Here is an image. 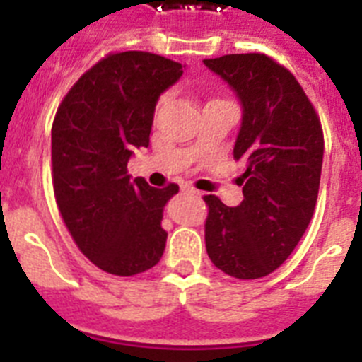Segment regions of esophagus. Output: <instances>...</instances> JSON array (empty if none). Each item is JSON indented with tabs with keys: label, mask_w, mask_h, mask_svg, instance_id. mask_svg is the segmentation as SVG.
Here are the masks:
<instances>
[{
	"label": "esophagus",
	"mask_w": 362,
	"mask_h": 362,
	"mask_svg": "<svg viewBox=\"0 0 362 362\" xmlns=\"http://www.w3.org/2000/svg\"><path fill=\"white\" fill-rule=\"evenodd\" d=\"M181 192H183V194H188V196H201V192L196 190L194 187H190V185H181Z\"/></svg>",
	"instance_id": "esophagus-1"
}]
</instances>
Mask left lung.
<instances>
[{
	"label": "left lung",
	"mask_w": 362,
	"mask_h": 362,
	"mask_svg": "<svg viewBox=\"0 0 362 362\" xmlns=\"http://www.w3.org/2000/svg\"><path fill=\"white\" fill-rule=\"evenodd\" d=\"M203 63L241 99L233 158L246 161L239 206L203 197L206 254L226 276L259 279L288 259L310 225L325 152L321 119L293 74L267 54Z\"/></svg>",
	"instance_id": "8db88e82"
}]
</instances>
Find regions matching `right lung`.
Listing matches in <instances>:
<instances>
[{
    "label": "right lung",
    "instance_id": "obj_1",
    "mask_svg": "<svg viewBox=\"0 0 362 362\" xmlns=\"http://www.w3.org/2000/svg\"><path fill=\"white\" fill-rule=\"evenodd\" d=\"M181 74L158 54L112 52L74 83L54 117L57 209L79 250L114 276L150 270L165 252L163 209L179 187L132 181L127 165L148 146L156 103Z\"/></svg>",
    "mask_w": 362,
    "mask_h": 362
}]
</instances>
